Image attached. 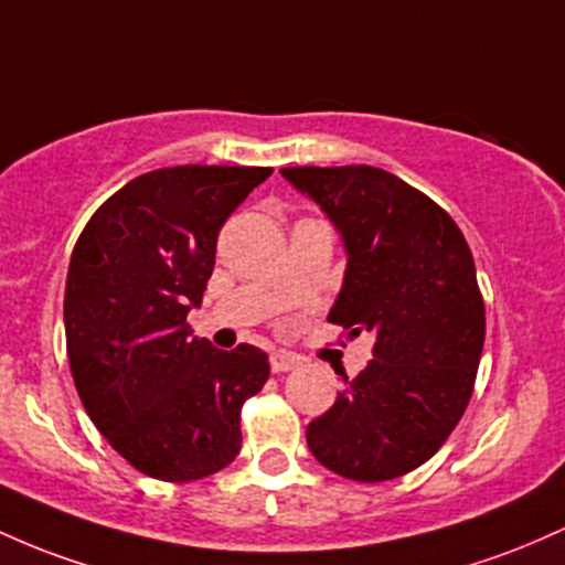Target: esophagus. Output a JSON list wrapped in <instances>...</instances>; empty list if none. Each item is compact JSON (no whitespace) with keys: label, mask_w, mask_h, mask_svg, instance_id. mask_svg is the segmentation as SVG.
<instances>
[{"label":"esophagus","mask_w":565,"mask_h":565,"mask_svg":"<svg viewBox=\"0 0 565 565\" xmlns=\"http://www.w3.org/2000/svg\"><path fill=\"white\" fill-rule=\"evenodd\" d=\"M269 365H271V371H275V373L294 371V367L299 365V358H296V354H290V352H271Z\"/></svg>","instance_id":"34e87169"}]
</instances>
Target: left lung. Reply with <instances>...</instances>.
I'll list each match as a JSON object with an SVG mask.
<instances>
[{
  "label": "left lung",
  "instance_id": "obj_1",
  "mask_svg": "<svg viewBox=\"0 0 565 565\" xmlns=\"http://www.w3.org/2000/svg\"><path fill=\"white\" fill-rule=\"evenodd\" d=\"M347 248L328 320L376 335L373 360L307 427L322 467L382 483L422 467L465 414L486 339L472 250L456 221L419 189L371 164L282 168Z\"/></svg>",
  "mask_w": 565,
  "mask_h": 565
}]
</instances>
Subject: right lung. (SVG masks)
Segmentation results:
<instances>
[{"instance_id":"add662e5","label":"right lung","mask_w":565,"mask_h":565,"mask_svg":"<svg viewBox=\"0 0 565 565\" xmlns=\"http://www.w3.org/2000/svg\"><path fill=\"white\" fill-rule=\"evenodd\" d=\"M271 168L179 164L111 194L68 262L63 322L74 386L98 433L138 472L189 483L239 454V411L269 360L192 335L221 226Z\"/></svg>"}]
</instances>
